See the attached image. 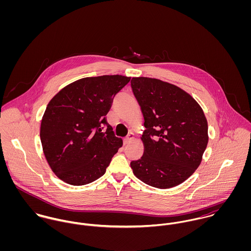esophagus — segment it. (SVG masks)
<instances>
[{"label": "esophagus", "mask_w": 251, "mask_h": 251, "mask_svg": "<svg viewBox=\"0 0 251 251\" xmlns=\"http://www.w3.org/2000/svg\"><path fill=\"white\" fill-rule=\"evenodd\" d=\"M133 138H134V134H133V133H129V134L127 135V137L124 139V144H125V145H127V144L130 143Z\"/></svg>", "instance_id": "esophagus-1"}]
</instances>
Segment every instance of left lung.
Instances as JSON below:
<instances>
[{
  "label": "left lung",
  "instance_id": "obj_1",
  "mask_svg": "<svg viewBox=\"0 0 251 251\" xmlns=\"http://www.w3.org/2000/svg\"><path fill=\"white\" fill-rule=\"evenodd\" d=\"M130 83L146 127L143 155L130 162L133 174L157 188L179 185L198 168L207 148L205 114L175 85L148 77H133Z\"/></svg>",
  "mask_w": 251,
  "mask_h": 251
}]
</instances>
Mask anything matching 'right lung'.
Here are the masks:
<instances>
[{
	"label": "right lung",
	"instance_id": "obj_1",
	"mask_svg": "<svg viewBox=\"0 0 251 251\" xmlns=\"http://www.w3.org/2000/svg\"><path fill=\"white\" fill-rule=\"evenodd\" d=\"M129 81L130 77L123 75L86 77L68 85L50 100L41 121L40 140L46 160L59 179L84 185L104 175L123 145L106 115L114 97Z\"/></svg>",
	"mask_w": 251,
	"mask_h": 251
}]
</instances>
